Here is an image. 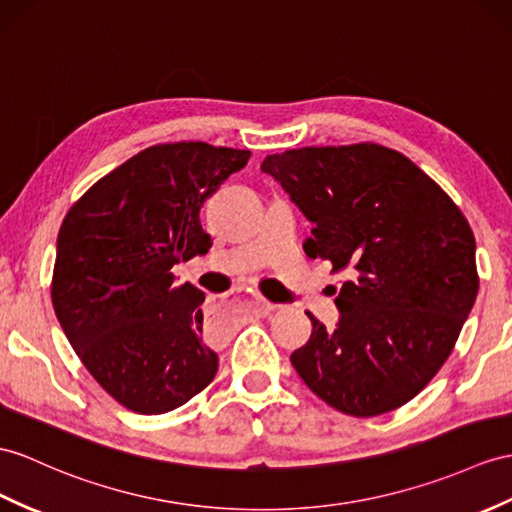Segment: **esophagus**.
Returning a JSON list of instances; mask_svg holds the SVG:
<instances>
[{"label":"esophagus","mask_w":512,"mask_h":512,"mask_svg":"<svg viewBox=\"0 0 512 512\" xmlns=\"http://www.w3.org/2000/svg\"><path fill=\"white\" fill-rule=\"evenodd\" d=\"M254 310H256L258 315H269L271 310H273V304L267 302L265 297H258V295H256V297H254Z\"/></svg>","instance_id":"34e87169"}]
</instances>
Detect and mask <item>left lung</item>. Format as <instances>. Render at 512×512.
<instances>
[{"instance_id":"left-lung-1","label":"left lung","mask_w":512,"mask_h":512,"mask_svg":"<svg viewBox=\"0 0 512 512\" xmlns=\"http://www.w3.org/2000/svg\"><path fill=\"white\" fill-rule=\"evenodd\" d=\"M315 223L310 258L347 273L336 328L291 354L299 378L352 417L419 395L450 358L478 295L465 215L413 160L378 143L299 147L260 165Z\"/></svg>"}]
</instances>
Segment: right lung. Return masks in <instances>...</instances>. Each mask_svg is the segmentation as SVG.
<instances>
[{"label": "right lung", "mask_w": 512, "mask_h": 512, "mask_svg": "<svg viewBox=\"0 0 512 512\" xmlns=\"http://www.w3.org/2000/svg\"><path fill=\"white\" fill-rule=\"evenodd\" d=\"M249 156L202 141L152 145L99 178L62 219L54 313L86 371L132 413H169L215 378L204 293L176 286L171 269L213 245L199 210Z\"/></svg>", "instance_id": "right-lung-1"}]
</instances>
